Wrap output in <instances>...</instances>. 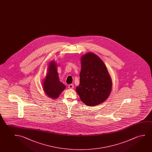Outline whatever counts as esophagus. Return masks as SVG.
<instances>
[{
	"instance_id": "esophagus-1",
	"label": "esophagus",
	"mask_w": 152,
	"mask_h": 152,
	"mask_svg": "<svg viewBox=\"0 0 152 152\" xmlns=\"http://www.w3.org/2000/svg\"><path fill=\"white\" fill-rule=\"evenodd\" d=\"M68 87L69 89H72L74 88V85L70 84L68 85Z\"/></svg>"
}]
</instances>
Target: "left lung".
<instances>
[{
	"mask_svg": "<svg viewBox=\"0 0 152 152\" xmlns=\"http://www.w3.org/2000/svg\"><path fill=\"white\" fill-rule=\"evenodd\" d=\"M80 85L76 92L88 106L104 102L112 89V80L103 61L96 54L88 53L81 57Z\"/></svg>",
	"mask_w": 152,
	"mask_h": 152,
	"instance_id": "obj_1",
	"label": "left lung"
}]
</instances>
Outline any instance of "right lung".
Listing matches in <instances>:
<instances>
[{
  "label": "right lung",
  "mask_w": 152,
  "mask_h": 152,
  "mask_svg": "<svg viewBox=\"0 0 152 152\" xmlns=\"http://www.w3.org/2000/svg\"><path fill=\"white\" fill-rule=\"evenodd\" d=\"M56 61H52L48 64L47 72L42 80V88L47 97L53 99L58 98L66 86L59 80Z\"/></svg>",
  "instance_id": "add662e5"
}]
</instances>
